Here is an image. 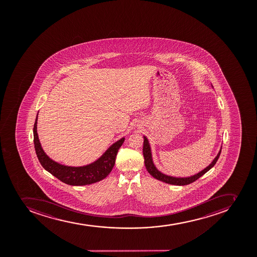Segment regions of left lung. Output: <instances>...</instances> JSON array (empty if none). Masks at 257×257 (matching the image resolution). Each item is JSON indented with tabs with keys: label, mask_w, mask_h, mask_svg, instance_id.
<instances>
[{
	"label": "left lung",
	"mask_w": 257,
	"mask_h": 257,
	"mask_svg": "<svg viewBox=\"0 0 257 257\" xmlns=\"http://www.w3.org/2000/svg\"><path fill=\"white\" fill-rule=\"evenodd\" d=\"M211 86L213 87L212 84ZM221 150H222V146L216 155V157L213 159V161L206 168H204L203 170L200 171L196 174L189 176V177H174V176L168 175V174L162 173L158 169L157 167L155 166L154 160H153L152 150H151L150 141L146 136H144L143 155L144 158H145V164H146L148 172L150 175L153 176V177H155V179L159 180V181L168 183V184L176 185V186H184V185L190 184L191 182L196 181L198 178H200L208 171L210 170L215 165L216 162L218 161V158L220 156Z\"/></svg>",
	"instance_id": "left-lung-1"
}]
</instances>
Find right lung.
<instances>
[{"label":"right lung","mask_w":257,"mask_h":257,"mask_svg":"<svg viewBox=\"0 0 257 257\" xmlns=\"http://www.w3.org/2000/svg\"><path fill=\"white\" fill-rule=\"evenodd\" d=\"M39 114V112H38ZM38 114L34 125V143L37 157L45 170L60 181L71 186H85L104 179L113 168L116 154L125 141V137L112 144L97 160L84 166H67L48 157L43 150L37 132Z\"/></svg>","instance_id":"add662e5"}]
</instances>
